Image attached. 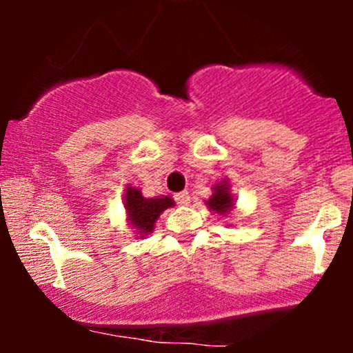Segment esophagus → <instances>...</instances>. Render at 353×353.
<instances>
[{
  "label": "esophagus",
  "instance_id": "1",
  "mask_svg": "<svg viewBox=\"0 0 353 353\" xmlns=\"http://www.w3.org/2000/svg\"><path fill=\"white\" fill-rule=\"evenodd\" d=\"M174 199H176V202L179 205H189L190 196H189L188 190H182V192H177L176 196H174Z\"/></svg>",
  "mask_w": 353,
  "mask_h": 353
}]
</instances>
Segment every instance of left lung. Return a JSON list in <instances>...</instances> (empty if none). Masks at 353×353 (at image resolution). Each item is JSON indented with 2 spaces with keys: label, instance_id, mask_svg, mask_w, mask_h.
<instances>
[{
  "label": "left lung",
  "instance_id": "8db88e82",
  "mask_svg": "<svg viewBox=\"0 0 353 353\" xmlns=\"http://www.w3.org/2000/svg\"><path fill=\"white\" fill-rule=\"evenodd\" d=\"M205 205L219 216H228L230 210L236 208V197L230 192V184L228 179L212 185V196L209 197V201H205Z\"/></svg>",
  "mask_w": 353,
  "mask_h": 353
}]
</instances>
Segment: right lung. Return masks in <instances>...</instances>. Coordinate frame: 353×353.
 Here are the masks:
<instances>
[{"mask_svg": "<svg viewBox=\"0 0 353 353\" xmlns=\"http://www.w3.org/2000/svg\"><path fill=\"white\" fill-rule=\"evenodd\" d=\"M172 197L156 196L144 197L137 188L128 185L124 190V209L128 214V222L134 229L136 239H144L154 230L157 219L165 209L174 208Z\"/></svg>", "mask_w": 353, "mask_h": 353, "instance_id": "obj_1", "label": "right lung"}]
</instances>
